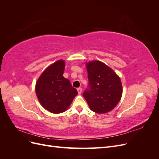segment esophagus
<instances>
[{
  "mask_svg": "<svg viewBox=\"0 0 159 159\" xmlns=\"http://www.w3.org/2000/svg\"><path fill=\"white\" fill-rule=\"evenodd\" d=\"M77 90H78V92L79 94H81V92H82V88H78V89H77Z\"/></svg>",
  "mask_w": 159,
  "mask_h": 159,
  "instance_id": "34e87169",
  "label": "esophagus"
}]
</instances>
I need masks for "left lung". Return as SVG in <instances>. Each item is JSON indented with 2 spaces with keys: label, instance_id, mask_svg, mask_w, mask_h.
<instances>
[{
  "label": "left lung",
  "instance_id": "left-lung-1",
  "mask_svg": "<svg viewBox=\"0 0 159 159\" xmlns=\"http://www.w3.org/2000/svg\"><path fill=\"white\" fill-rule=\"evenodd\" d=\"M89 84L83 93L90 109L98 113L112 110L122 95V85L119 77L107 65L99 61L87 64Z\"/></svg>",
  "mask_w": 159,
  "mask_h": 159
}]
</instances>
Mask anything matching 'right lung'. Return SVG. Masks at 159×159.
Wrapping results in <instances>:
<instances>
[{
  "label": "right lung",
  "instance_id": "right-lung-1",
  "mask_svg": "<svg viewBox=\"0 0 159 159\" xmlns=\"http://www.w3.org/2000/svg\"><path fill=\"white\" fill-rule=\"evenodd\" d=\"M64 60H58L47 68L38 80L36 93L41 105L53 113L64 112L78 94L70 81L63 76Z\"/></svg>",
  "mask_w": 159,
  "mask_h": 159
}]
</instances>
